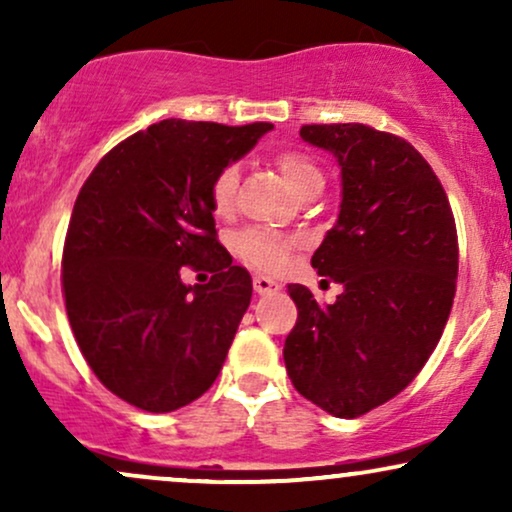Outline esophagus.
<instances>
[{"label":"esophagus","instance_id":"1","mask_svg":"<svg viewBox=\"0 0 512 512\" xmlns=\"http://www.w3.org/2000/svg\"><path fill=\"white\" fill-rule=\"evenodd\" d=\"M252 286H255V293H260V296H267V293H276L281 289L279 281L269 279V276H255Z\"/></svg>","mask_w":512,"mask_h":512}]
</instances>
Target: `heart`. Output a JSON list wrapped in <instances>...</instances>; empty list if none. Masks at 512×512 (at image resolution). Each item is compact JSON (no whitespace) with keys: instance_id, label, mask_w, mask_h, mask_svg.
Returning <instances> with one entry per match:
<instances>
[{"instance_id":"obj_1","label":"heart","mask_w":512,"mask_h":512,"mask_svg":"<svg viewBox=\"0 0 512 512\" xmlns=\"http://www.w3.org/2000/svg\"><path fill=\"white\" fill-rule=\"evenodd\" d=\"M276 166H279L281 175H284V180L289 182V187L296 195H301L305 187L322 182L320 168L308 156L298 154V151H281L276 156ZM236 195L238 170L233 166L221 168L209 187L211 209L219 216H228L233 207H236ZM291 248V238L281 236L276 231H267V228H248V231H243L236 238L238 255L245 262H250L252 267L264 269V272H279V269H284L291 257Z\"/></svg>"}]
</instances>
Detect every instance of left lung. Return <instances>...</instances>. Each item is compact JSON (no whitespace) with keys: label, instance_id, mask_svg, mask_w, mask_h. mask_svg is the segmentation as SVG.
Wrapping results in <instances>:
<instances>
[{"label":"left lung","instance_id":"8db88e82","mask_svg":"<svg viewBox=\"0 0 512 512\" xmlns=\"http://www.w3.org/2000/svg\"><path fill=\"white\" fill-rule=\"evenodd\" d=\"M301 137L342 170L337 223L313 255L342 293L320 305L289 286L298 320L284 363L305 399L356 419L399 395L436 349L455 298V219L436 173L395 134L346 122Z\"/></svg>","mask_w":512,"mask_h":512}]
</instances>
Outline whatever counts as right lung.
<instances>
[{
  "label": "right lung",
  "mask_w": 512,
  "mask_h": 512,
  "mask_svg": "<svg viewBox=\"0 0 512 512\" xmlns=\"http://www.w3.org/2000/svg\"><path fill=\"white\" fill-rule=\"evenodd\" d=\"M274 125L161 120L101 158L74 202L62 255L69 325L98 380L166 414L214 385L252 298L216 240L209 187ZM209 266V285L179 279Z\"/></svg>",
  "instance_id": "add662e5"
}]
</instances>
